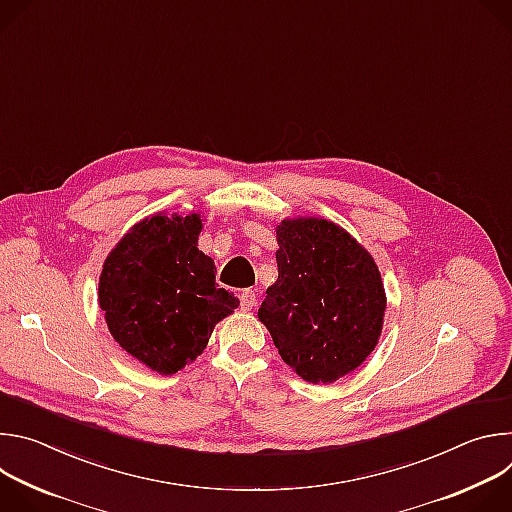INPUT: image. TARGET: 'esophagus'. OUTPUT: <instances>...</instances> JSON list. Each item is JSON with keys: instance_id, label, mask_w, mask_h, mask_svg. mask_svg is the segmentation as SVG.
Listing matches in <instances>:
<instances>
[{"instance_id": "1", "label": "esophagus", "mask_w": 512, "mask_h": 512, "mask_svg": "<svg viewBox=\"0 0 512 512\" xmlns=\"http://www.w3.org/2000/svg\"><path fill=\"white\" fill-rule=\"evenodd\" d=\"M239 300H241V310L243 312H251L255 308V304H257V296H255L253 289H243Z\"/></svg>"}]
</instances>
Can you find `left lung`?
Returning <instances> with one entry per match:
<instances>
[{
    "mask_svg": "<svg viewBox=\"0 0 512 512\" xmlns=\"http://www.w3.org/2000/svg\"><path fill=\"white\" fill-rule=\"evenodd\" d=\"M277 281L259 320L275 348L308 383H334L375 350L387 308L373 255L342 227L316 216L277 227Z\"/></svg>",
    "mask_w": 512,
    "mask_h": 512,
    "instance_id": "obj_1",
    "label": "left lung"
}]
</instances>
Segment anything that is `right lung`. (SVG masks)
<instances>
[{
	"label": "right lung",
	"instance_id": "1",
	"mask_svg": "<svg viewBox=\"0 0 512 512\" xmlns=\"http://www.w3.org/2000/svg\"><path fill=\"white\" fill-rule=\"evenodd\" d=\"M202 218L158 212L133 225L103 263L99 306L115 342L145 367L174 375L208 344L239 300L216 285L198 249Z\"/></svg>",
	"mask_w": 512,
	"mask_h": 512
}]
</instances>
